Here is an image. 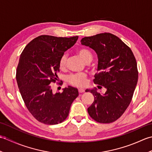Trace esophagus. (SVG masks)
Here are the masks:
<instances>
[{"instance_id": "obj_1", "label": "esophagus", "mask_w": 152, "mask_h": 152, "mask_svg": "<svg viewBox=\"0 0 152 152\" xmlns=\"http://www.w3.org/2000/svg\"><path fill=\"white\" fill-rule=\"evenodd\" d=\"M78 92H79L80 93H83V92H85V90H84V89L80 88V89H78Z\"/></svg>"}]
</instances>
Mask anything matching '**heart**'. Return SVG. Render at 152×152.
<instances>
[{"label":"heart","mask_w":152,"mask_h":152,"mask_svg":"<svg viewBox=\"0 0 152 152\" xmlns=\"http://www.w3.org/2000/svg\"><path fill=\"white\" fill-rule=\"evenodd\" d=\"M78 56L81 58V59L86 63H89L93 59V55L91 51L86 48H79L76 50ZM67 59L66 54H63L59 59L58 66L61 70L64 69L66 66ZM87 78L88 76L86 73H76L71 74L67 77V82L70 85L75 87H83L87 83Z\"/></svg>","instance_id":"b5f03b06"}]
</instances>
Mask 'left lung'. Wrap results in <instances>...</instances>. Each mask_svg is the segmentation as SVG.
<instances>
[{
    "label": "left lung",
    "instance_id": "1",
    "mask_svg": "<svg viewBox=\"0 0 152 152\" xmlns=\"http://www.w3.org/2000/svg\"><path fill=\"white\" fill-rule=\"evenodd\" d=\"M81 44L97 54L99 72L93 82L106 89L103 95L96 89L86 90L95 98L88 108V114L96 122H114L123 115L133 98L138 76L136 59L129 47L109 33L84 37Z\"/></svg>",
    "mask_w": 152,
    "mask_h": 152
}]
</instances>
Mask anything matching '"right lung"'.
<instances>
[{
	"label": "right lung",
	"instance_id": "right-lung-1",
	"mask_svg": "<svg viewBox=\"0 0 152 152\" xmlns=\"http://www.w3.org/2000/svg\"><path fill=\"white\" fill-rule=\"evenodd\" d=\"M78 38L41 35L31 41L21 54L16 71L19 91L28 110L42 124L56 125L65 120L78 96V89L70 86L53 94L51 86L57 80L60 57Z\"/></svg>",
	"mask_w": 152,
	"mask_h": 152
}]
</instances>
